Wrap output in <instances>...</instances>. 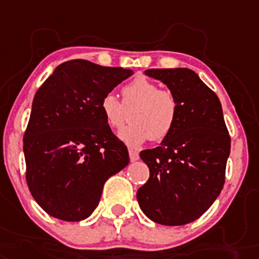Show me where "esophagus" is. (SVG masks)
I'll return each instance as SVG.
<instances>
[{
    "label": "esophagus",
    "mask_w": 259,
    "mask_h": 259,
    "mask_svg": "<svg viewBox=\"0 0 259 259\" xmlns=\"http://www.w3.org/2000/svg\"><path fill=\"white\" fill-rule=\"evenodd\" d=\"M129 157L132 161H137L138 158H140V154H138L137 150L134 149H129Z\"/></svg>",
    "instance_id": "34e87169"
}]
</instances>
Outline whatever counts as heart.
<instances>
[{
  "label": "heart",
  "mask_w": 259,
  "mask_h": 259,
  "mask_svg": "<svg viewBox=\"0 0 259 259\" xmlns=\"http://www.w3.org/2000/svg\"><path fill=\"white\" fill-rule=\"evenodd\" d=\"M132 107V122L119 132V138L132 146L149 138L156 142L165 140L175 129L180 111L176 95L145 76H138L123 86L122 102L113 94H106L101 101L106 123L114 130L123 126L127 119L126 110Z\"/></svg>",
  "instance_id": "1"
}]
</instances>
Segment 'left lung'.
I'll return each mask as SVG.
<instances>
[{"instance_id": "1", "label": "left lung", "mask_w": 259, "mask_h": 259, "mask_svg": "<svg viewBox=\"0 0 259 259\" xmlns=\"http://www.w3.org/2000/svg\"><path fill=\"white\" fill-rule=\"evenodd\" d=\"M145 74L165 83L180 111L172 133L140 157L149 180L137 191L146 217L164 226L200 218L219 196L226 179L231 138L219 98L188 68H153Z\"/></svg>"}]
</instances>
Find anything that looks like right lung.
Segmentation results:
<instances>
[{"label": "right lung", "mask_w": 259, "mask_h": 259, "mask_svg": "<svg viewBox=\"0 0 259 259\" xmlns=\"http://www.w3.org/2000/svg\"><path fill=\"white\" fill-rule=\"evenodd\" d=\"M132 74L71 60L37 90L24 134L25 177L33 199L51 217L89 218L106 180L129 164L127 148L106 123L101 101Z\"/></svg>", "instance_id": "right-lung-1"}]
</instances>
